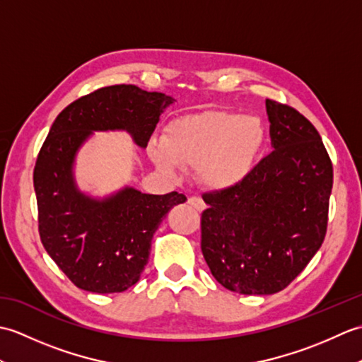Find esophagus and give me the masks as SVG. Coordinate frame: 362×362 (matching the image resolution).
<instances>
[{
	"mask_svg": "<svg viewBox=\"0 0 362 362\" xmlns=\"http://www.w3.org/2000/svg\"><path fill=\"white\" fill-rule=\"evenodd\" d=\"M188 204L191 205V206H194V209L197 210V211H202L204 209H205V204H204V201L199 196H191L189 199H188Z\"/></svg>",
	"mask_w": 362,
	"mask_h": 362,
	"instance_id": "esophagus-1",
	"label": "esophagus"
}]
</instances>
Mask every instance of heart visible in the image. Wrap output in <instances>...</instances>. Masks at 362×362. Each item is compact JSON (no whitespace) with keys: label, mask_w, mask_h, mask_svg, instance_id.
Wrapping results in <instances>:
<instances>
[{"label":"heart","mask_w":362,"mask_h":362,"mask_svg":"<svg viewBox=\"0 0 362 362\" xmlns=\"http://www.w3.org/2000/svg\"><path fill=\"white\" fill-rule=\"evenodd\" d=\"M264 140L258 117L206 110L169 122L152 157L165 173H174L175 165L199 169L206 187L226 189L249 174Z\"/></svg>","instance_id":"obj_1"}]
</instances>
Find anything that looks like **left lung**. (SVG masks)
Returning a JSON list of instances; mask_svg holds the SVG:
<instances>
[{
    "instance_id": "8db88e82",
    "label": "left lung",
    "mask_w": 362,
    "mask_h": 362,
    "mask_svg": "<svg viewBox=\"0 0 362 362\" xmlns=\"http://www.w3.org/2000/svg\"><path fill=\"white\" fill-rule=\"evenodd\" d=\"M274 151L236 185L205 193L201 249L222 286L245 296L284 289L325 240L333 163L311 122L266 99Z\"/></svg>"
}]
</instances>
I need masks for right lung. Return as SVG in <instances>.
Listing matches in <instances>:
<instances>
[{
    "mask_svg": "<svg viewBox=\"0 0 362 362\" xmlns=\"http://www.w3.org/2000/svg\"><path fill=\"white\" fill-rule=\"evenodd\" d=\"M173 103L171 96L136 86L98 88L65 107L42 144L34 168L38 233L54 263L83 291L112 294L134 286L160 222L187 197L126 188L93 201L74 187L76 151L93 130L113 129L127 130L146 148L160 113Z\"/></svg>",
    "mask_w": 362,
    "mask_h": 362,
    "instance_id": "1",
    "label": "right lung"
}]
</instances>
